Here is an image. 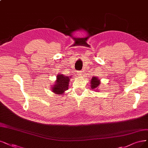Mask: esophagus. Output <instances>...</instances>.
<instances>
[{
	"mask_svg": "<svg viewBox=\"0 0 148 148\" xmlns=\"http://www.w3.org/2000/svg\"><path fill=\"white\" fill-rule=\"evenodd\" d=\"M82 73H83V71H77V73H78V74H79V75H82Z\"/></svg>",
	"mask_w": 148,
	"mask_h": 148,
	"instance_id": "1",
	"label": "esophagus"
}]
</instances>
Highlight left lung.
Listing matches in <instances>:
<instances>
[{
    "instance_id": "1",
    "label": "left lung",
    "mask_w": 148,
    "mask_h": 148,
    "mask_svg": "<svg viewBox=\"0 0 148 148\" xmlns=\"http://www.w3.org/2000/svg\"><path fill=\"white\" fill-rule=\"evenodd\" d=\"M100 80L96 77H92L91 80V88L92 90H97L98 86L100 85Z\"/></svg>"
}]
</instances>
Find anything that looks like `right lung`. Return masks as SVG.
Segmentation results:
<instances>
[{
    "label": "right lung",
    "mask_w": 148,
    "mask_h": 148,
    "mask_svg": "<svg viewBox=\"0 0 148 148\" xmlns=\"http://www.w3.org/2000/svg\"><path fill=\"white\" fill-rule=\"evenodd\" d=\"M71 76H65L63 74H58L57 80L52 86V91L56 95H62L68 89L69 82Z\"/></svg>",
    "instance_id": "add662e5"
}]
</instances>
